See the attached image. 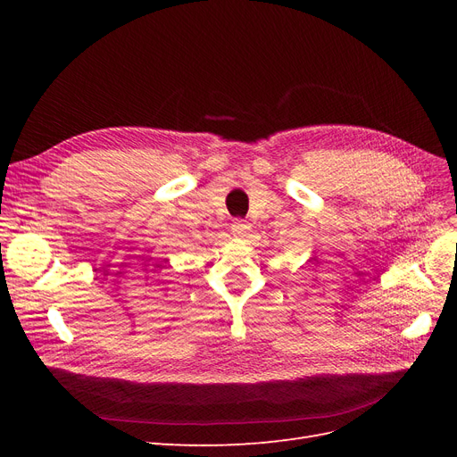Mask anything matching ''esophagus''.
Instances as JSON below:
<instances>
[{
	"instance_id": "obj_1",
	"label": "esophagus",
	"mask_w": 457,
	"mask_h": 457,
	"mask_svg": "<svg viewBox=\"0 0 457 457\" xmlns=\"http://www.w3.org/2000/svg\"><path fill=\"white\" fill-rule=\"evenodd\" d=\"M250 230H252V225L247 223V220H242V219H237L232 223V234L234 237H238V238H245L247 234H250Z\"/></svg>"
}]
</instances>
